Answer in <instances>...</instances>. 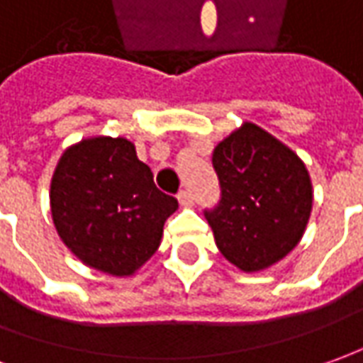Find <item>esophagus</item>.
Here are the masks:
<instances>
[{"mask_svg": "<svg viewBox=\"0 0 363 363\" xmlns=\"http://www.w3.org/2000/svg\"><path fill=\"white\" fill-rule=\"evenodd\" d=\"M179 202H181L182 206H189V204L192 202L191 191H181V192H179Z\"/></svg>", "mask_w": 363, "mask_h": 363, "instance_id": "obj_1", "label": "esophagus"}]
</instances>
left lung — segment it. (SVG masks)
Here are the masks:
<instances>
[{
    "instance_id": "left-lung-1",
    "label": "left lung",
    "mask_w": 363,
    "mask_h": 363,
    "mask_svg": "<svg viewBox=\"0 0 363 363\" xmlns=\"http://www.w3.org/2000/svg\"><path fill=\"white\" fill-rule=\"evenodd\" d=\"M220 201L204 216L223 256L244 272L282 260L312 213V182L294 150L254 123L216 145Z\"/></svg>"
}]
</instances>
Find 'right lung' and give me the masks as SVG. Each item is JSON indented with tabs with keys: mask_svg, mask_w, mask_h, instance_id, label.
Wrapping results in <instances>:
<instances>
[{
	"mask_svg": "<svg viewBox=\"0 0 363 363\" xmlns=\"http://www.w3.org/2000/svg\"><path fill=\"white\" fill-rule=\"evenodd\" d=\"M51 216L59 238L83 264L130 276L157 252L179 202L155 186L152 172L123 137L71 145L51 179Z\"/></svg>",
	"mask_w": 363,
	"mask_h": 363,
	"instance_id": "1",
	"label": "right lung"
}]
</instances>
